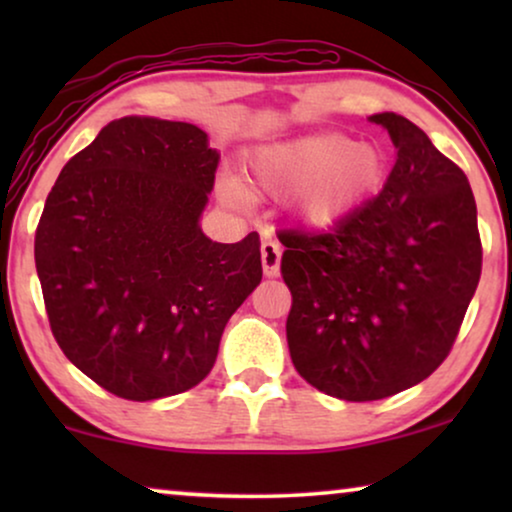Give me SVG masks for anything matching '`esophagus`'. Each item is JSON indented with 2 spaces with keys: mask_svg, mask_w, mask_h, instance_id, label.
I'll return each mask as SVG.
<instances>
[{
  "mask_svg": "<svg viewBox=\"0 0 512 512\" xmlns=\"http://www.w3.org/2000/svg\"><path fill=\"white\" fill-rule=\"evenodd\" d=\"M261 263L265 277H277L279 275V263H282V249L272 237H265L261 244Z\"/></svg>",
  "mask_w": 512,
  "mask_h": 512,
  "instance_id": "obj_1",
  "label": "esophagus"
}]
</instances>
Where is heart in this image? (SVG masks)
Instances as JSON below:
<instances>
[{
    "label": "heart",
    "instance_id": "heart-1",
    "mask_svg": "<svg viewBox=\"0 0 512 512\" xmlns=\"http://www.w3.org/2000/svg\"><path fill=\"white\" fill-rule=\"evenodd\" d=\"M356 144L342 135H310L265 146L251 160L254 184L272 198L303 194L300 214L314 228L333 226L380 177L382 163L373 149L354 151ZM230 200H244L235 179L223 184Z\"/></svg>",
    "mask_w": 512,
    "mask_h": 512
}]
</instances>
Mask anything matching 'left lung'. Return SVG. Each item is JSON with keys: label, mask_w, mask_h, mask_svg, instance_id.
Masks as SVG:
<instances>
[{"label": "left lung", "mask_w": 512, "mask_h": 512, "mask_svg": "<svg viewBox=\"0 0 512 512\" xmlns=\"http://www.w3.org/2000/svg\"><path fill=\"white\" fill-rule=\"evenodd\" d=\"M396 146L380 195L328 233L282 230L291 361L342 401H380L426 380L457 340L482 270L466 174L424 130L370 116Z\"/></svg>", "instance_id": "8db88e82"}]
</instances>
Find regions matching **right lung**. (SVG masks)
Masks as SVG:
<instances>
[{
  "label": "right lung",
  "mask_w": 512,
  "mask_h": 512,
  "mask_svg": "<svg viewBox=\"0 0 512 512\" xmlns=\"http://www.w3.org/2000/svg\"><path fill=\"white\" fill-rule=\"evenodd\" d=\"M216 167L198 125L125 116L48 193L34 263L51 331L114 396L156 401L200 384L261 282L258 233L221 244L200 228Z\"/></svg>",
  "instance_id": "1"
}]
</instances>
